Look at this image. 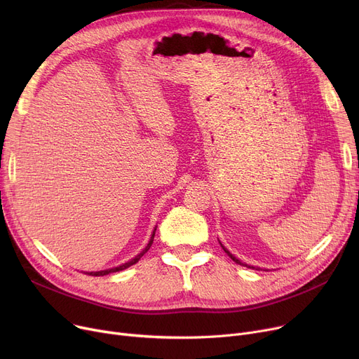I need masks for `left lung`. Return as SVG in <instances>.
<instances>
[{
  "instance_id": "left-lung-1",
  "label": "left lung",
  "mask_w": 359,
  "mask_h": 359,
  "mask_svg": "<svg viewBox=\"0 0 359 359\" xmlns=\"http://www.w3.org/2000/svg\"><path fill=\"white\" fill-rule=\"evenodd\" d=\"M219 244H221V248L224 249V252L227 253V255H229V256H230V257H231V259H233L236 263H238V265H241V266H246V268H250V269H256V271H260V268H255V266H252V265H248V263H243L241 260H238V259H237L234 255H231V253H230L227 249H225V248L222 246V243H221V241H219Z\"/></svg>"
}]
</instances>
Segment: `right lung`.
<instances>
[{
	"instance_id": "obj_1",
	"label": "right lung",
	"mask_w": 359,
	"mask_h": 359,
	"mask_svg": "<svg viewBox=\"0 0 359 359\" xmlns=\"http://www.w3.org/2000/svg\"><path fill=\"white\" fill-rule=\"evenodd\" d=\"M156 230H157V227L154 229V231H153V234H151V237H149V241H148V244L147 246L142 249V252L141 253H138L134 259H130V260H128V262H125V263H122V265H119V266H116V268H110V269H104V271H96V272H86V273H88V275H91V276H104V275H109V273H113V272H119V271H123V269H126V268H129V266H132V265H135V263L148 252V249L151 248V244H153V241H154V236H156Z\"/></svg>"
}]
</instances>
